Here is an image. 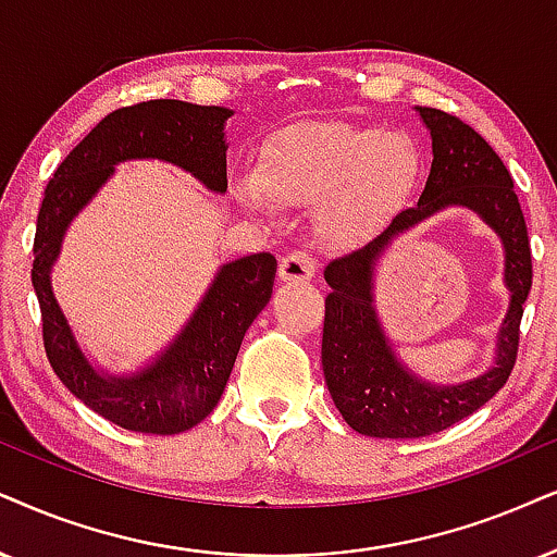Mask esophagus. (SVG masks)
<instances>
[{"mask_svg":"<svg viewBox=\"0 0 557 557\" xmlns=\"http://www.w3.org/2000/svg\"><path fill=\"white\" fill-rule=\"evenodd\" d=\"M313 274H315V264L306 251H293L290 257H285L283 262H280V280H283V283L306 285L311 283Z\"/></svg>","mask_w":557,"mask_h":557,"instance_id":"obj_1","label":"esophagus"}]
</instances>
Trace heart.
<instances>
[{
  "label": "heart",
  "mask_w": 557,
  "mask_h": 557,
  "mask_svg": "<svg viewBox=\"0 0 557 557\" xmlns=\"http://www.w3.org/2000/svg\"><path fill=\"white\" fill-rule=\"evenodd\" d=\"M421 174L411 140L375 125H300L267 153L257 180L236 185L246 208L264 197L319 206L315 231L331 251L362 246L408 200Z\"/></svg>",
  "instance_id": "obj_1"
}]
</instances>
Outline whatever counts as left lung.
Instances as JSON below:
<instances>
[{
  "label": "left lung",
  "instance_id": "obj_1",
  "mask_svg": "<svg viewBox=\"0 0 557 557\" xmlns=\"http://www.w3.org/2000/svg\"><path fill=\"white\" fill-rule=\"evenodd\" d=\"M417 112L432 138V169L419 202L400 210L368 246L336 259L323 272L331 287L321 342L323 377L344 421L355 432L380 440L442 432L494 398L517 362L522 306L532 287L530 238L509 169L460 117L434 108ZM447 207L470 209L499 236L510 308L490 370L462 384L440 386L408 369L384 334L374 306V270L396 237Z\"/></svg>",
  "mask_w": 557,
  "mask_h": 557
}]
</instances>
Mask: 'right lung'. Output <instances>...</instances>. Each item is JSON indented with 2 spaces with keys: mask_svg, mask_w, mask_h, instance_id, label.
I'll list each match as a JSON object with an SVG mask.
<instances>
[{
  "mask_svg": "<svg viewBox=\"0 0 557 557\" xmlns=\"http://www.w3.org/2000/svg\"><path fill=\"white\" fill-rule=\"evenodd\" d=\"M234 110L151 100L102 117L48 182L33 244V287L44 313L48 362L63 385L112 424L144 434H180L218 406L246 329L272 298L277 259L270 251L218 267L206 295L159 355L144 368L110 372L89 360L53 293V264L74 218L108 185L117 164L157 159L223 195L226 121Z\"/></svg>",
  "mask_w": 557,
  "mask_h": 557,
  "instance_id": "1",
  "label": "right lung"
}]
</instances>
